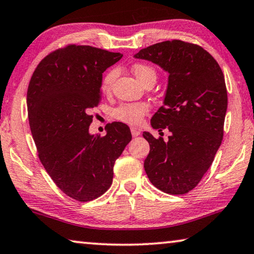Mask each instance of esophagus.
<instances>
[{
    "mask_svg": "<svg viewBox=\"0 0 254 254\" xmlns=\"http://www.w3.org/2000/svg\"><path fill=\"white\" fill-rule=\"evenodd\" d=\"M131 134H132V137L135 138V137H138V135L140 134V131L138 130V128H135V127H131Z\"/></svg>",
    "mask_w": 254,
    "mask_h": 254,
    "instance_id": "obj_1",
    "label": "esophagus"
}]
</instances>
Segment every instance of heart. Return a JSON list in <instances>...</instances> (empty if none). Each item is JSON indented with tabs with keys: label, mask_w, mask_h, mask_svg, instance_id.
Segmentation results:
<instances>
[{
	"label": "heart",
	"mask_w": 254,
	"mask_h": 254,
	"mask_svg": "<svg viewBox=\"0 0 254 254\" xmlns=\"http://www.w3.org/2000/svg\"><path fill=\"white\" fill-rule=\"evenodd\" d=\"M132 71L134 76L141 82L142 84L147 79L155 78L156 79V73L153 68L145 65V64H134L132 66ZM116 76V70L111 69L104 75L103 81H101V90L104 92H109L112 89V84ZM149 111V106L146 103H133V104H123L119 106L113 111V117L120 122L131 124V126H138L141 123L142 117L145 116Z\"/></svg>",
	"instance_id": "1"
}]
</instances>
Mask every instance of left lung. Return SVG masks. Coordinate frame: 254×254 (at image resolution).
<instances>
[{
  "instance_id": "1",
  "label": "left lung",
  "mask_w": 254,
  "mask_h": 254,
  "mask_svg": "<svg viewBox=\"0 0 254 254\" xmlns=\"http://www.w3.org/2000/svg\"><path fill=\"white\" fill-rule=\"evenodd\" d=\"M134 58L169 74L163 106L150 124L160 133L168 128L171 135L164 141L143 132L150 147L143 168L160 190L186 194L209 170L224 137L228 105L224 73L203 48L179 40L150 45Z\"/></svg>"
}]
</instances>
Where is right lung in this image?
I'll return each instance as SVG.
<instances>
[{"mask_svg":"<svg viewBox=\"0 0 254 254\" xmlns=\"http://www.w3.org/2000/svg\"><path fill=\"white\" fill-rule=\"evenodd\" d=\"M89 45H68L39 64L27 91L29 127L44 169L69 197L89 202L111 187L115 161L131 141L127 124L91 134L103 73L122 58Z\"/></svg>","mask_w":254,"mask_h":254,"instance_id":"obj_1","label":"right lung"}]
</instances>
